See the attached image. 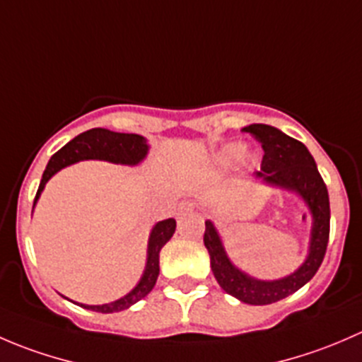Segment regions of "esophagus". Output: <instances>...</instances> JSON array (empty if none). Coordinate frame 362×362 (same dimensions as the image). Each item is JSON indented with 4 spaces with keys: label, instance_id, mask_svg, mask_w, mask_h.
Returning a JSON list of instances; mask_svg holds the SVG:
<instances>
[{
    "label": "esophagus",
    "instance_id": "34e87169",
    "mask_svg": "<svg viewBox=\"0 0 362 362\" xmlns=\"http://www.w3.org/2000/svg\"><path fill=\"white\" fill-rule=\"evenodd\" d=\"M192 210H194V203L189 202V199H182V202L178 203V206H177V214L178 215L185 214V211H192Z\"/></svg>",
    "mask_w": 362,
    "mask_h": 362
}]
</instances>
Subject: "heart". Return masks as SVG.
<instances>
[{"mask_svg": "<svg viewBox=\"0 0 362 362\" xmlns=\"http://www.w3.org/2000/svg\"><path fill=\"white\" fill-rule=\"evenodd\" d=\"M215 160H217V164L221 168H229L233 166V164L240 163V160H243V163H252V160H254V156L245 152V147H243V145L229 144L224 145V147L218 151V154L215 156Z\"/></svg>", "mask_w": 362, "mask_h": 362, "instance_id": "heart-1", "label": "heart"}]
</instances>
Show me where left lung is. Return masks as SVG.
Instances as JSON below:
<instances>
[{"label": "left lung", "instance_id": "8db88e82", "mask_svg": "<svg viewBox=\"0 0 362 362\" xmlns=\"http://www.w3.org/2000/svg\"><path fill=\"white\" fill-rule=\"evenodd\" d=\"M243 131L250 133L264 151L261 171H255V178L272 187L296 192L308 206L312 214L308 255L294 273L284 279L257 280L233 264L211 221L204 222L203 242L210 254L215 280L226 293L247 305H272L301 289L322 264L329 242V194L315 160L301 141L266 124H250Z\"/></svg>", "mask_w": 362, "mask_h": 362}]
</instances>
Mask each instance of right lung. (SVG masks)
<instances>
[{
	"instance_id": "add662e5",
	"label": "right lung",
	"mask_w": 362,
	"mask_h": 362,
	"mask_svg": "<svg viewBox=\"0 0 362 362\" xmlns=\"http://www.w3.org/2000/svg\"><path fill=\"white\" fill-rule=\"evenodd\" d=\"M148 145L147 140L140 134H129V133H115V131L103 129V127H94V129L86 131V133L78 134L68 141L61 151H57L47 164L45 171H43L42 182H40L38 192H36L35 203L38 202L40 194L45 189V184L63 168L69 166L73 163H78L83 159H100V160H110L115 164H127V166H136L147 158ZM177 222L175 218H166L160 221L152 228L151 236H148V247H147V264H145V272L141 275L140 282L134 286L133 291H129L126 296L120 299H115L112 303H105V305H80L87 310L101 313H113L127 310L131 305L144 299L145 296L151 293L156 286V280L159 276V252L170 242L173 236Z\"/></svg>"
}]
</instances>
